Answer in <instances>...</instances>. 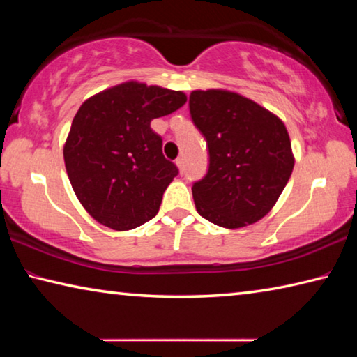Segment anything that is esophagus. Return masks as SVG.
<instances>
[{
  "label": "esophagus",
  "mask_w": 357,
  "mask_h": 357,
  "mask_svg": "<svg viewBox=\"0 0 357 357\" xmlns=\"http://www.w3.org/2000/svg\"><path fill=\"white\" fill-rule=\"evenodd\" d=\"M176 165H178V168H179V172L183 173V172H184V159H183V157H178V159H176Z\"/></svg>",
  "instance_id": "34e87169"
}]
</instances>
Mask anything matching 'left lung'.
Instances as JSON below:
<instances>
[{
    "mask_svg": "<svg viewBox=\"0 0 357 357\" xmlns=\"http://www.w3.org/2000/svg\"><path fill=\"white\" fill-rule=\"evenodd\" d=\"M189 108L209 151L208 173L192 185L198 214L223 228L263 219L294 167L285 124L257 102L222 89L192 91Z\"/></svg>",
    "mask_w": 357,
    "mask_h": 357,
    "instance_id": "obj_1",
    "label": "left lung"
}]
</instances>
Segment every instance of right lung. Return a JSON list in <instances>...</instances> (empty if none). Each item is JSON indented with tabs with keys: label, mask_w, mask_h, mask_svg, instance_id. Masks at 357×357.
Instances as JSON below:
<instances>
[{
	"label": "right lung",
	"mask_w": 357,
	"mask_h": 357,
	"mask_svg": "<svg viewBox=\"0 0 357 357\" xmlns=\"http://www.w3.org/2000/svg\"><path fill=\"white\" fill-rule=\"evenodd\" d=\"M185 94L128 82L84 100L64 144L75 195L96 220L124 231L153 219L179 173L162 154L151 121L176 112Z\"/></svg>",
	"instance_id": "1"
}]
</instances>
